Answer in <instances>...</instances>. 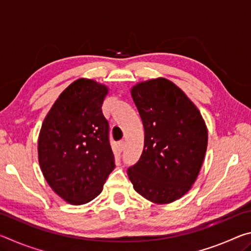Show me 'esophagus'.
I'll return each mask as SVG.
<instances>
[{
	"instance_id": "obj_1",
	"label": "esophagus",
	"mask_w": 251,
	"mask_h": 251,
	"mask_svg": "<svg viewBox=\"0 0 251 251\" xmlns=\"http://www.w3.org/2000/svg\"><path fill=\"white\" fill-rule=\"evenodd\" d=\"M118 148H120L121 151H124V148H125V142H124V141L118 142Z\"/></svg>"
}]
</instances>
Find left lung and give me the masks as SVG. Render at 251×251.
Listing matches in <instances>:
<instances>
[{
	"instance_id": "obj_1",
	"label": "left lung",
	"mask_w": 251,
	"mask_h": 251,
	"mask_svg": "<svg viewBox=\"0 0 251 251\" xmlns=\"http://www.w3.org/2000/svg\"><path fill=\"white\" fill-rule=\"evenodd\" d=\"M130 94L145 137L141 158L127 171L129 180L147 201L171 203L188 193L199 175L208 144L206 123L189 97L167 78L139 82Z\"/></svg>"
}]
</instances>
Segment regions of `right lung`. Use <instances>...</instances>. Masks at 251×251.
I'll use <instances>...</instances> for the list:
<instances>
[{
    "label": "right lung",
    "mask_w": 251,
    "mask_h": 251,
    "mask_svg": "<svg viewBox=\"0 0 251 251\" xmlns=\"http://www.w3.org/2000/svg\"><path fill=\"white\" fill-rule=\"evenodd\" d=\"M106 85L78 78L55 100L42 124L37 152L50 188L72 205L96 198L115 168L101 105Z\"/></svg>",
    "instance_id": "obj_1"
}]
</instances>
